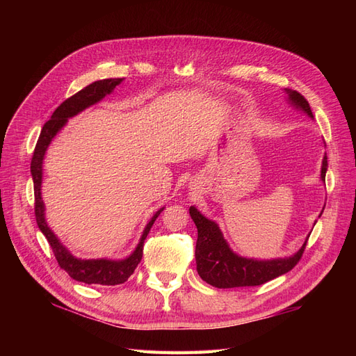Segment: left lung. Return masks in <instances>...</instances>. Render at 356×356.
I'll use <instances>...</instances> for the list:
<instances>
[{
    "label": "left lung",
    "mask_w": 356,
    "mask_h": 356,
    "mask_svg": "<svg viewBox=\"0 0 356 356\" xmlns=\"http://www.w3.org/2000/svg\"><path fill=\"white\" fill-rule=\"evenodd\" d=\"M289 101L297 108H301L307 115L314 117L309 102L301 93L293 89H285ZM327 156L322 160L321 177L325 181L327 174ZM190 215L197 227V242H196V264L197 273L204 282L215 288H236V286H255L263 285L272 279L293 270L296 264L301 260L306 250L307 239L300 248L298 252L289 258L270 261L248 260L232 252L229 245L225 243L218 225L213 221L204 218L203 215L191 207Z\"/></svg>",
    "instance_id": "1"
}]
</instances>
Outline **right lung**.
I'll return each instance as SVG.
<instances>
[{
	"instance_id": "add662e5",
	"label": "right lung",
	"mask_w": 356,
	"mask_h": 356,
	"mask_svg": "<svg viewBox=\"0 0 356 356\" xmlns=\"http://www.w3.org/2000/svg\"><path fill=\"white\" fill-rule=\"evenodd\" d=\"M123 79H105V80H98L89 86H86L84 89L77 92L75 95L70 96L68 99L63 101L55 113L51 114V118L49 122L44 123L41 129V134L38 136V141L34 149V154H32L31 160V174L32 179H34V196H35V204H34V211H35V220L42 234L46 236V239L51 248L53 254H55L59 267L62 270H65L72 279L79 282L84 284H96V285H118L126 282L129 276H131L136 266L139 264L143 258V248H144V241L147 238V234L152 229V225L154 224L156 218L160 215V212L163 211L161 208L160 211L156 212L154 217L152 218L147 224V227L144 230V234L141 238V242L138 243L136 250L131 257H127L126 260L122 261H111V260H79V258L72 257L68 250H65V246H62V243L58 241L55 236L46 224L44 220V203L41 200V177H42V159H44V153L50 144V141L55 136L59 129L67 123L70 117L79 114L88 106L96 104L101 101L105 95H108L113 92L115 86L120 83Z\"/></svg>"
}]
</instances>
